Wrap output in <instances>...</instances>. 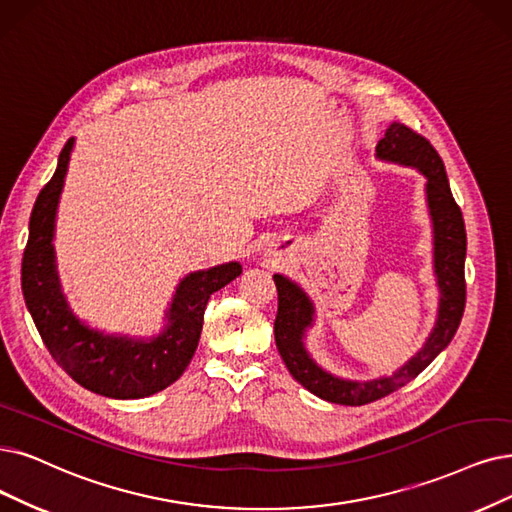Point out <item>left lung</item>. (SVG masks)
Wrapping results in <instances>:
<instances>
[{
	"instance_id": "8db88e82",
	"label": "left lung",
	"mask_w": 512,
	"mask_h": 512,
	"mask_svg": "<svg viewBox=\"0 0 512 512\" xmlns=\"http://www.w3.org/2000/svg\"><path fill=\"white\" fill-rule=\"evenodd\" d=\"M376 157L416 168L426 178L424 191L428 214H431L433 222V267L439 285V311L433 332L426 338L422 349L405 365H401L397 372H393V376H382L367 382L344 380L325 372L306 351L304 336L315 317L311 298L292 279L273 275L279 296L275 317L277 351L294 380L300 382L306 391L338 405L372 403L414 380L452 342L466 304V229L462 212L454 201L452 189H449V180L439 153L424 136L395 121L378 142Z\"/></svg>"
}]
</instances>
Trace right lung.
Segmentation results:
<instances>
[{"label":"right lung","mask_w":512,"mask_h":512,"mask_svg":"<svg viewBox=\"0 0 512 512\" xmlns=\"http://www.w3.org/2000/svg\"><path fill=\"white\" fill-rule=\"evenodd\" d=\"M75 138L58 155L48 185L39 191L29 220L20 285L39 336L54 361L84 388L111 399H142L176 382L191 363L214 292L241 275L239 262L189 273L178 283L168 325L153 338H130L92 330L65 300L56 273L54 224Z\"/></svg>","instance_id":"right-lung-1"}]
</instances>
